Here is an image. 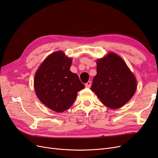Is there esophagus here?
I'll list each match as a JSON object with an SVG mask.
<instances>
[{
  "label": "esophagus",
  "mask_w": 158,
  "mask_h": 158,
  "mask_svg": "<svg viewBox=\"0 0 158 158\" xmlns=\"http://www.w3.org/2000/svg\"><path fill=\"white\" fill-rule=\"evenodd\" d=\"M91 81H88L85 84V87H91Z\"/></svg>",
  "instance_id": "1"
}]
</instances>
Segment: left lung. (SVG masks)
Returning a JSON list of instances; mask_svg holds the SVG:
<instances>
[{
    "mask_svg": "<svg viewBox=\"0 0 158 158\" xmlns=\"http://www.w3.org/2000/svg\"><path fill=\"white\" fill-rule=\"evenodd\" d=\"M97 74L91 89L104 105L118 109L127 104L137 89L135 76L117 54L110 52L97 61Z\"/></svg>",
    "mask_w": 158,
    "mask_h": 158,
    "instance_id": "1",
    "label": "left lung"
}]
</instances>
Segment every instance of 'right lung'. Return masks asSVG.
I'll return each mask as SVG.
<instances>
[{
    "label": "right lung",
    "mask_w": 158,
    "mask_h": 158,
    "mask_svg": "<svg viewBox=\"0 0 158 158\" xmlns=\"http://www.w3.org/2000/svg\"><path fill=\"white\" fill-rule=\"evenodd\" d=\"M72 59L62 51L52 53L44 60L35 74L34 89L41 102L50 110L63 112L73 104L84 85L70 71Z\"/></svg>",
    "instance_id": "add662e5"
}]
</instances>
